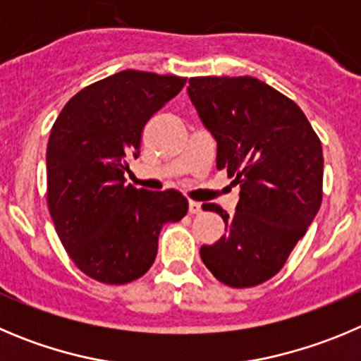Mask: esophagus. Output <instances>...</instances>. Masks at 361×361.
Instances as JSON below:
<instances>
[{
    "instance_id": "obj_1",
    "label": "esophagus",
    "mask_w": 361,
    "mask_h": 361,
    "mask_svg": "<svg viewBox=\"0 0 361 361\" xmlns=\"http://www.w3.org/2000/svg\"><path fill=\"white\" fill-rule=\"evenodd\" d=\"M202 211V206H200V202H195V200H190V213L191 214H198Z\"/></svg>"
}]
</instances>
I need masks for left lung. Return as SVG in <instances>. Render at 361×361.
I'll list each match as a JSON object with an SVG mask.
<instances>
[{
    "label": "left lung",
    "instance_id": "8db88e82",
    "mask_svg": "<svg viewBox=\"0 0 361 361\" xmlns=\"http://www.w3.org/2000/svg\"><path fill=\"white\" fill-rule=\"evenodd\" d=\"M188 94L218 143L216 168L240 186L234 214L202 206L226 234L200 257L224 284L250 288L283 269L319 213L322 145L295 102L254 77H195Z\"/></svg>",
    "mask_w": 361,
    "mask_h": 361
}]
</instances>
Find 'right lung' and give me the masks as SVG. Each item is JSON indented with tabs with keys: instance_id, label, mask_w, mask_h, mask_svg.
<instances>
[{
	"instance_id": "obj_1",
	"label": "right lung",
	"mask_w": 361,
	"mask_h": 361,
	"mask_svg": "<svg viewBox=\"0 0 361 361\" xmlns=\"http://www.w3.org/2000/svg\"><path fill=\"white\" fill-rule=\"evenodd\" d=\"M186 78L125 69L78 91L55 120L46 150L48 209L73 263L91 279L127 284L148 272L166 221L188 213L175 190L125 184L152 116Z\"/></svg>"
}]
</instances>
